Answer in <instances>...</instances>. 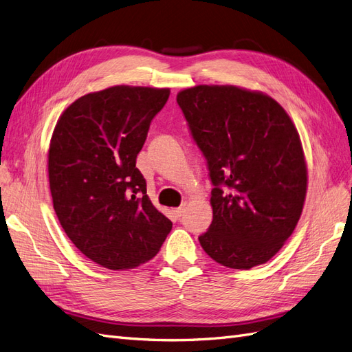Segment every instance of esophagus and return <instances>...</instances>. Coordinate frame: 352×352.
Masks as SVG:
<instances>
[{"mask_svg": "<svg viewBox=\"0 0 352 352\" xmlns=\"http://www.w3.org/2000/svg\"><path fill=\"white\" fill-rule=\"evenodd\" d=\"M184 211H185V204L177 207V208H175V210H173V214H175L176 217H180V216L184 214Z\"/></svg>", "mask_w": 352, "mask_h": 352, "instance_id": "1", "label": "esophagus"}]
</instances>
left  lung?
I'll list each match as a JSON object with an SVG mask.
<instances>
[{
    "mask_svg": "<svg viewBox=\"0 0 352 352\" xmlns=\"http://www.w3.org/2000/svg\"><path fill=\"white\" fill-rule=\"evenodd\" d=\"M212 184V221L199 243L230 269L269 261L300 220L307 167L292 120L273 98L199 85L177 94Z\"/></svg>",
    "mask_w": 352,
    "mask_h": 352,
    "instance_id": "obj_1",
    "label": "left lung"
}]
</instances>
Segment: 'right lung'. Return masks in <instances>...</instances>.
Listing matches in <instances>:
<instances>
[{"label":"right lung","instance_id":"add662e5","mask_svg":"<svg viewBox=\"0 0 352 352\" xmlns=\"http://www.w3.org/2000/svg\"><path fill=\"white\" fill-rule=\"evenodd\" d=\"M168 95L142 87L83 95L52 133L48 176L56 214L76 248L102 267L124 270L151 260L172 230L136 167Z\"/></svg>","mask_w":352,"mask_h":352}]
</instances>
